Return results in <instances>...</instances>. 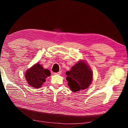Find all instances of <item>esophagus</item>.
<instances>
[{"instance_id": "obj_1", "label": "esophagus", "mask_w": 128, "mask_h": 128, "mask_svg": "<svg viewBox=\"0 0 128 128\" xmlns=\"http://www.w3.org/2000/svg\"><path fill=\"white\" fill-rule=\"evenodd\" d=\"M62 74L61 71H59V72H57V73H54V74H59V75H60V74Z\"/></svg>"}]
</instances>
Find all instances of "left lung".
Here are the masks:
<instances>
[{
    "instance_id": "obj_1",
    "label": "left lung",
    "mask_w": 128,
    "mask_h": 128,
    "mask_svg": "<svg viewBox=\"0 0 128 128\" xmlns=\"http://www.w3.org/2000/svg\"><path fill=\"white\" fill-rule=\"evenodd\" d=\"M68 85L73 92H80L87 88L92 83V72L88 65L80 61L66 72Z\"/></svg>"
}]
</instances>
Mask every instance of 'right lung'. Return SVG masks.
<instances>
[{
	"instance_id": "add662e5",
	"label": "right lung",
	"mask_w": 128,
	"mask_h": 128,
	"mask_svg": "<svg viewBox=\"0 0 128 128\" xmlns=\"http://www.w3.org/2000/svg\"><path fill=\"white\" fill-rule=\"evenodd\" d=\"M50 75L48 69H44L40 64L37 63L27 70L25 73V78L30 86L38 88L46 81V78Z\"/></svg>"
}]
</instances>
